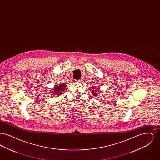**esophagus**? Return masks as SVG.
I'll return each mask as SVG.
<instances>
[{
	"instance_id": "34e87169",
	"label": "esophagus",
	"mask_w": 160,
	"mask_h": 160,
	"mask_svg": "<svg viewBox=\"0 0 160 160\" xmlns=\"http://www.w3.org/2000/svg\"><path fill=\"white\" fill-rule=\"evenodd\" d=\"M77 83H81L83 81L82 80H77Z\"/></svg>"
}]
</instances>
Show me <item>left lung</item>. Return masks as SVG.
<instances>
[{
    "label": "left lung",
    "instance_id": "obj_1",
    "mask_svg": "<svg viewBox=\"0 0 160 160\" xmlns=\"http://www.w3.org/2000/svg\"><path fill=\"white\" fill-rule=\"evenodd\" d=\"M97 89H98V88H97ZM97 89H95L97 90ZM92 93L93 95H97V93H98L97 91H92ZM95 96H96V95H95Z\"/></svg>",
    "mask_w": 160,
    "mask_h": 160
}]
</instances>
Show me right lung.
Returning a JSON list of instances; mask_svg holds the SVG:
<instances>
[{
	"mask_svg": "<svg viewBox=\"0 0 160 160\" xmlns=\"http://www.w3.org/2000/svg\"><path fill=\"white\" fill-rule=\"evenodd\" d=\"M65 86L66 85H65V83H63L59 85L58 86H56L54 89V92H55V94L56 95H59V94H61L62 93V91H63Z\"/></svg>",
	"mask_w": 160,
	"mask_h": 160,
	"instance_id": "1",
	"label": "right lung"
}]
</instances>
